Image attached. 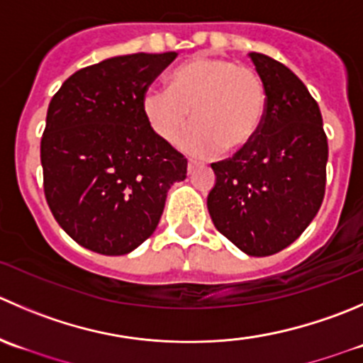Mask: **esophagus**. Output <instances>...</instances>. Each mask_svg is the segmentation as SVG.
Returning <instances> with one entry per match:
<instances>
[{"instance_id": "esophagus-1", "label": "esophagus", "mask_w": 363, "mask_h": 363, "mask_svg": "<svg viewBox=\"0 0 363 363\" xmlns=\"http://www.w3.org/2000/svg\"><path fill=\"white\" fill-rule=\"evenodd\" d=\"M199 164H200V163H196V161L189 160V161H188V172H189V174H193V172L196 170V167H199Z\"/></svg>"}]
</instances>
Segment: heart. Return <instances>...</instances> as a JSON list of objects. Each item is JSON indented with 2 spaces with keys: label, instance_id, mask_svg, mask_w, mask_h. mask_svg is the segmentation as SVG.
<instances>
[{
  "label": "heart",
  "instance_id": "obj_1",
  "mask_svg": "<svg viewBox=\"0 0 363 363\" xmlns=\"http://www.w3.org/2000/svg\"><path fill=\"white\" fill-rule=\"evenodd\" d=\"M142 111L154 135L174 142L191 113L195 125L179 140L193 156L239 152L259 135L267 92L255 70L230 60L196 56L172 70L167 88H147Z\"/></svg>",
  "mask_w": 363,
  "mask_h": 363
}]
</instances>
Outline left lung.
Listing matches in <instances>:
<instances>
[{
    "mask_svg": "<svg viewBox=\"0 0 363 363\" xmlns=\"http://www.w3.org/2000/svg\"><path fill=\"white\" fill-rule=\"evenodd\" d=\"M267 92L264 124L253 142L211 164L207 195L214 227L241 252L266 257L287 248L323 203L326 142L318 103L284 63L250 52Z\"/></svg>",
    "mask_w": 363,
    "mask_h": 363,
    "instance_id": "1",
    "label": "left lung"
}]
</instances>
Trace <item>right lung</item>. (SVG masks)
<instances>
[{
    "mask_svg": "<svg viewBox=\"0 0 363 363\" xmlns=\"http://www.w3.org/2000/svg\"><path fill=\"white\" fill-rule=\"evenodd\" d=\"M177 52L113 56L74 72L52 96L40 142L44 193L60 227L84 248L125 255L163 214L188 160L142 111L149 84Z\"/></svg>",
    "mask_w": 363,
    "mask_h": 363,
    "instance_id": "add662e5",
    "label": "right lung"
}]
</instances>
